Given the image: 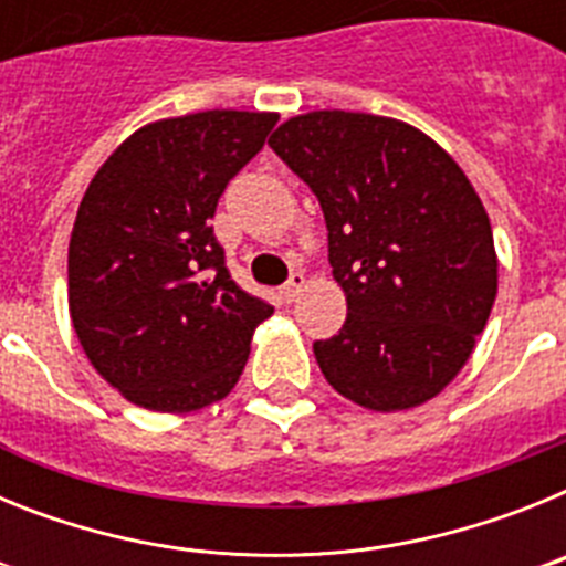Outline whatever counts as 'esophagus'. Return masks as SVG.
<instances>
[{
	"label": "esophagus",
	"mask_w": 566,
	"mask_h": 566,
	"mask_svg": "<svg viewBox=\"0 0 566 566\" xmlns=\"http://www.w3.org/2000/svg\"><path fill=\"white\" fill-rule=\"evenodd\" d=\"M303 289H306V274L294 272L280 294H283V300H286V303H294V300L300 297V292H303Z\"/></svg>",
	"instance_id": "obj_1"
}]
</instances>
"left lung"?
<instances>
[{
	"label": "left lung",
	"mask_w": 566,
	"mask_h": 566,
	"mask_svg": "<svg viewBox=\"0 0 566 566\" xmlns=\"http://www.w3.org/2000/svg\"><path fill=\"white\" fill-rule=\"evenodd\" d=\"M269 147L317 195L348 314L314 343L334 391L368 411L437 397L473 354L499 289L490 218L468 175L411 124L314 109Z\"/></svg>",
	"instance_id": "obj_1"
}]
</instances>
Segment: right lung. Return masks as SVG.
Segmentation results:
<instances>
[{
	"label": "right lung",
	"instance_id": "right-lung-1",
	"mask_svg": "<svg viewBox=\"0 0 566 566\" xmlns=\"http://www.w3.org/2000/svg\"><path fill=\"white\" fill-rule=\"evenodd\" d=\"M277 113L207 109L135 129L102 164L67 249L70 319L124 399L189 413L227 397L274 308L238 286L209 221Z\"/></svg>",
	"mask_w": 566,
	"mask_h": 566
}]
</instances>
